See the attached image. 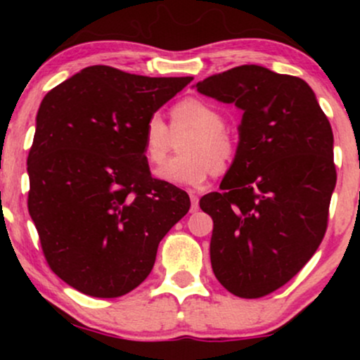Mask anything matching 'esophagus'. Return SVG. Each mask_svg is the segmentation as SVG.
Segmentation results:
<instances>
[{"mask_svg":"<svg viewBox=\"0 0 360 360\" xmlns=\"http://www.w3.org/2000/svg\"><path fill=\"white\" fill-rule=\"evenodd\" d=\"M189 198H191V212H196L198 203H200V198H198V193L189 189Z\"/></svg>","mask_w":360,"mask_h":360,"instance_id":"34e87169","label":"esophagus"}]
</instances>
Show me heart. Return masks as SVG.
Instances as JSON below:
<instances>
[{
  "label": "heart",
  "mask_w": 360,
  "mask_h": 360,
  "mask_svg": "<svg viewBox=\"0 0 360 360\" xmlns=\"http://www.w3.org/2000/svg\"><path fill=\"white\" fill-rule=\"evenodd\" d=\"M172 130H191L179 142L183 154L171 157L157 176L177 186H200L214 167L223 169L233 159V140L226 134L225 117L212 103L188 98L171 111ZM172 147L171 131L159 115H152L143 128V154L148 162L160 164Z\"/></svg>",
  "instance_id": "b5f03b06"
}]
</instances>
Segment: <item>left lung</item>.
I'll use <instances>...</instances> for the list:
<instances>
[{"mask_svg":"<svg viewBox=\"0 0 360 360\" xmlns=\"http://www.w3.org/2000/svg\"><path fill=\"white\" fill-rule=\"evenodd\" d=\"M194 88L243 113L221 191L200 206L213 218L217 279L235 296L260 298L295 278L323 238L337 183L332 127L308 82L262 65Z\"/></svg>","mask_w":360,"mask_h":360,"instance_id":"1","label":"left lung"}]
</instances>
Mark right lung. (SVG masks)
I'll use <instances>...</instances> for the list:
<instances>
[{
  "label": "right lung",
  "instance_id": "right-lung-1",
  "mask_svg": "<svg viewBox=\"0 0 360 360\" xmlns=\"http://www.w3.org/2000/svg\"><path fill=\"white\" fill-rule=\"evenodd\" d=\"M191 81L91 65L40 103L28 212L51 269L77 291L118 298L137 288L188 213V193L152 177L143 128Z\"/></svg>",
  "mask_w": 360,
  "mask_h": 360
}]
</instances>
